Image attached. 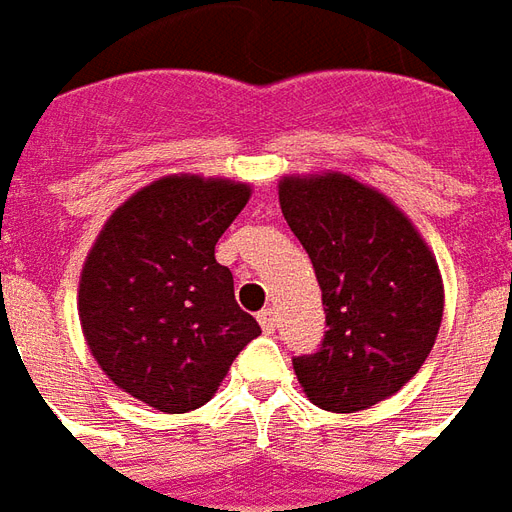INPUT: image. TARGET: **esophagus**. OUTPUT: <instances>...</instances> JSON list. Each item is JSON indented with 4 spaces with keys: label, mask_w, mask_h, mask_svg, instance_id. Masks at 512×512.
<instances>
[{
    "label": "esophagus",
    "mask_w": 512,
    "mask_h": 512,
    "mask_svg": "<svg viewBox=\"0 0 512 512\" xmlns=\"http://www.w3.org/2000/svg\"><path fill=\"white\" fill-rule=\"evenodd\" d=\"M259 325H262L264 333L275 331V325H278V317H275L273 308H264V311H259Z\"/></svg>",
    "instance_id": "obj_1"
}]
</instances>
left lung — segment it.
<instances>
[{
  "instance_id": "1",
  "label": "left lung",
  "mask_w": 512,
  "mask_h": 512,
  "mask_svg": "<svg viewBox=\"0 0 512 512\" xmlns=\"http://www.w3.org/2000/svg\"><path fill=\"white\" fill-rule=\"evenodd\" d=\"M278 201L322 289L328 331L295 355L306 397L322 411L378 405L422 369L444 314L436 256L383 192L344 173L284 176Z\"/></svg>"
}]
</instances>
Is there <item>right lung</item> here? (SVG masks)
<instances>
[{"instance_id":"1","label":"right lung","mask_w":512,"mask_h":512,"mask_svg":"<svg viewBox=\"0 0 512 512\" xmlns=\"http://www.w3.org/2000/svg\"><path fill=\"white\" fill-rule=\"evenodd\" d=\"M231 179L165 176L110 215L79 278V322L104 375L165 413L215 397L259 322L234 300L215 245L245 209Z\"/></svg>"}]
</instances>
